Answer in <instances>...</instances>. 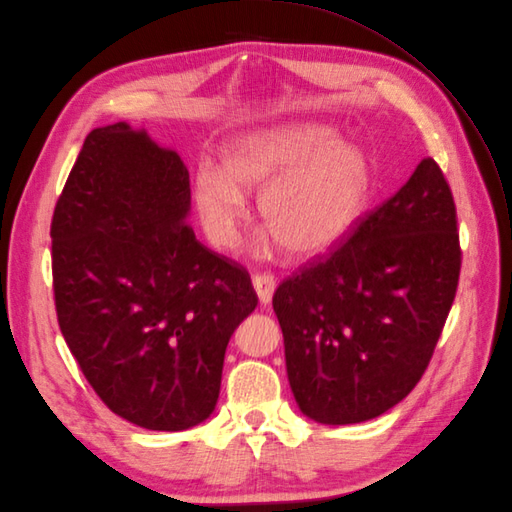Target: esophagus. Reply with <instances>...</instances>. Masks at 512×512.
I'll return each mask as SVG.
<instances>
[{
    "label": "esophagus",
    "mask_w": 512,
    "mask_h": 512,
    "mask_svg": "<svg viewBox=\"0 0 512 512\" xmlns=\"http://www.w3.org/2000/svg\"><path fill=\"white\" fill-rule=\"evenodd\" d=\"M252 285H254V291L260 299V304H270L273 302V295L277 291V279L273 275H254L252 279Z\"/></svg>",
    "instance_id": "esophagus-1"
}]
</instances>
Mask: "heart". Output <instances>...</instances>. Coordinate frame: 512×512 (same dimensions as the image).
Instances as JSON below:
<instances>
[{
  "instance_id": "b5f03b06",
  "label": "heart",
  "mask_w": 512,
  "mask_h": 512,
  "mask_svg": "<svg viewBox=\"0 0 512 512\" xmlns=\"http://www.w3.org/2000/svg\"><path fill=\"white\" fill-rule=\"evenodd\" d=\"M368 163L357 148L318 124H287L237 136L223 167L200 163L194 204L208 242L229 250L250 215L248 196L260 192L258 213L270 229L262 252L283 244L297 258H314L351 233L368 198Z\"/></svg>"
}]
</instances>
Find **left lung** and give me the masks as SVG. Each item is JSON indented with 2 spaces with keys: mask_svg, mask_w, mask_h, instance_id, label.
I'll return each instance as SVG.
<instances>
[{
  "mask_svg": "<svg viewBox=\"0 0 512 512\" xmlns=\"http://www.w3.org/2000/svg\"><path fill=\"white\" fill-rule=\"evenodd\" d=\"M459 270L455 200L426 157L341 248L275 291L299 411L345 426L401 403L430 364Z\"/></svg>",
  "mask_w": 512,
  "mask_h": 512,
  "instance_id": "obj_1",
  "label": "left lung"
}]
</instances>
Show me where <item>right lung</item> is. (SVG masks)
Here are the masks:
<instances>
[{"label":"right lung","mask_w":512,"mask_h":512,"mask_svg":"<svg viewBox=\"0 0 512 512\" xmlns=\"http://www.w3.org/2000/svg\"><path fill=\"white\" fill-rule=\"evenodd\" d=\"M177 150L126 122L82 144L51 221L55 310L101 401L188 430L215 411L227 343L258 306L242 266L202 246Z\"/></svg>","instance_id":"add662e5"}]
</instances>
